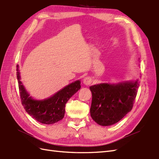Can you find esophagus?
Wrapping results in <instances>:
<instances>
[{
  "label": "esophagus",
  "instance_id": "34e87169",
  "mask_svg": "<svg viewBox=\"0 0 159 159\" xmlns=\"http://www.w3.org/2000/svg\"><path fill=\"white\" fill-rule=\"evenodd\" d=\"M92 83V79H91L90 77H85L83 79V83L85 84V85H89L91 83Z\"/></svg>",
  "mask_w": 159,
  "mask_h": 159
}]
</instances>
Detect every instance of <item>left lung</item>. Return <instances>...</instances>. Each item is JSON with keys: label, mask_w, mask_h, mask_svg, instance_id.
<instances>
[{"label": "left lung", "mask_w": 159, "mask_h": 159, "mask_svg": "<svg viewBox=\"0 0 159 159\" xmlns=\"http://www.w3.org/2000/svg\"><path fill=\"white\" fill-rule=\"evenodd\" d=\"M139 80L117 84L101 83L92 85L90 113L92 119L101 126L118 122L133 109L139 88Z\"/></svg>", "instance_id": "obj_1"}]
</instances>
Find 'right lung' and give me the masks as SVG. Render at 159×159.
<instances>
[{
  "label": "right lung",
  "mask_w": 159,
  "mask_h": 159,
  "mask_svg": "<svg viewBox=\"0 0 159 159\" xmlns=\"http://www.w3.org/2000/svg\"><path fill=\"white\" fill-rule=\"evenodd\" d=\"M17 79L20 99L25 111L39 122L45 124H52L62 120L65 114L66 104L80 89V81L76 80L61 89L49 98L35 100L29 96L20 81L18 66H17Z\"/></svg>",
  "instance_id": "add662e5"
}]
</instances>
